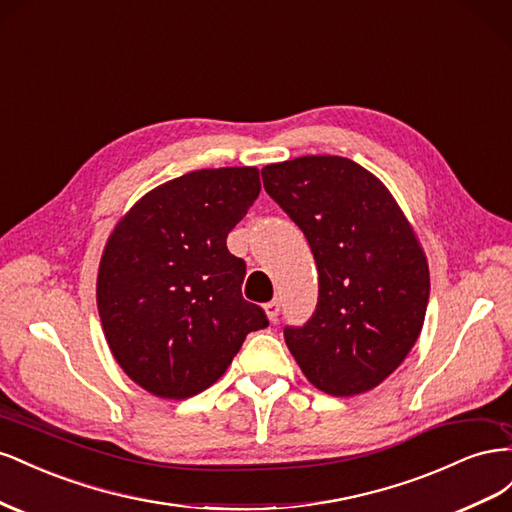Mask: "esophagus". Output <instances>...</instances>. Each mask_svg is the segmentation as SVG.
Masks as SVG:
<instances>
[{
	"instance_id": "esophagus-1",
	"label": "esophagus",
	"mask_w": 512,
	"mask_h": 512,
	"mask_svg": "<svg viewBox=\"0 0 512 512\" xmlns=\"http://www.w3.org/2000/svg\"><path fill=\"white\" fill-rule=\"evenodd\" d=\"M264 309H266V313H268V319L274 324V321L279 319V313H281V300H279V298L270 300V302L264 306Z\"/></svg>"
}]
</instances>
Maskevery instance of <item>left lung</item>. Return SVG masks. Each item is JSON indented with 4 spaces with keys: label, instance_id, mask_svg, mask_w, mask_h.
<instances>
[{
    "label": "left lung",
    "instance_id": "obj_1",
    "mask_svg": "<svg viewBox=\"0 0 512 512\" xmlns=\"http://www.w3.org/2000/svg\"><path fill=\"white\" fill-rule=\"evenodd\" d=\"M266 193L304 233L319 274L317 306L285 343L309 382L332 397L379 386L410 354L429 302L427 257L397 201L341 156L261 169Z\"/></svg>",
    "mask_w": 512,
    "mask_h": 512
}]
</instances>
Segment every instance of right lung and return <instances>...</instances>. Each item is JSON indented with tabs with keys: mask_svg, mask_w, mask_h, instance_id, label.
<instances>
[{
	"mask_svg": "<svg viewBox=\"0 0 512 512\" xmlns=\"http://www.w3.org/2000/svg\"><path fill=\"white\" fill-rule=\"evenodd\" d=\"M261 191L255 167L186 173L154 188L115 227L96 300L107 343L135 384L163 399L210 388L246 334L270 321L242 298L229 231Z\"/></svg>",
	"mask_w": 512,
	"mask_h": 512,
	"instance_id": "1",
	"label": "right lung"
}]
</instances>
